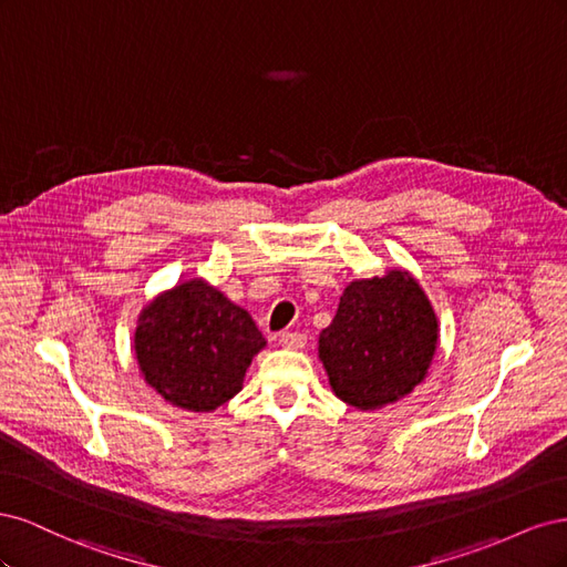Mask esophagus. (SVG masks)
<instances>
[{
    "label": "esophagus",
    "mask_w": 567,
    "mask_h": 567,
    "mask_svg": "<svg viewBox=\"0 0 567 567\" xmlns=\"http://www.w3.org/2000/svg\"><path fill=\"white\" fill-rule=\"evenodd\" d=\"M279 342H281V348H286V350H300V348H305L307 336L300 333V331H284L279 336Z\"/></svg>",
    "instance_id": "obj_1"
}]
</instances>
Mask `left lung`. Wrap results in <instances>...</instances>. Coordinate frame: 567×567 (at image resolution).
<instances>
[{"mask_svg":"<svg viewBox=\"0 0 567 567\" xmlns=\"http://www.w3.org/2000/svg\"><path fill=\"white\" fill-rule=\"evenodd\" d=\"M437 319L416 279L394 269L352 281L319 336V357L333 392L357 409L398 402L427 373Z\"/></svg>","mask_w":567,"mask_h":567,"instance_id":"8db88e82","label":"left lung"}]
</instances>
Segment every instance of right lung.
Wrapping results in <instances>:
<instances>
[{"instance_id": "add662e5", "label": "right lung", "mask_w": 567, "mask_h": 567, "mask_svg": "<svg viewBox=\"0 0 567 567\" xmlns=\"http://www.w3.org/2000/svg\"><path fill=\"white\" fill-rule=\"evenodd\" d=\"M262 348L265 338L244 307L200 279L153 300L134 336L146 383L188 411H213L231 400Z\"/></svg>"}]
</instances>
